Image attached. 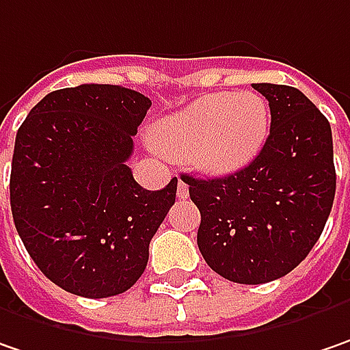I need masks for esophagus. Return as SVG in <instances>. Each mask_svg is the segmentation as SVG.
I'll return each mask as SVG.
<instances>
[{
    "label": "esophagus",
    "instance_id": "34e87169",
    "mask_svg": "<svg viewBox=\"0 0 350 350\" xmlns=\"http://www.w3.org/2000/svg\"><path fill=\"white\" fill-rule=\"evenodd\" d=\"M188 184L184 182V180H178V190H176V196L180 198V200H186L188 198Z\"/></svg>",
    "mask_w": 350,
    "mask_h": 350
}]
</instances>
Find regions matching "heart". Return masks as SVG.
Returning a JSON list of instances; mask_svg holds the SVG:
<instances>
[{"label":"heart","mask_w":350,"mask_h":350,"mask_svg":"<svg viewBox=\"0 0 350 350\" xmlns=\"http://www.w3.org/2000/svg\"><path fill=\"white\" fill-rule=\"evenodd\" d=\"M270 133V107L258 92H213L162 117L150 131L154 146L190 157L205 174H231L258 157Z\"/></svg>","instance_id":"b5f03b06"}]
</instances>
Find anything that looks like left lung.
Here are the masks:
<instances>
[{
  "mask_svg": "<svg viewBox=\"0 0 350 350\" xmlns=\"http://www.w3.org/2000/svg\"><path fill=\"white\" fill-rule=\"evenodd\" d=\"M252 88L270 107V135L258 157L223 178L182 174L202 213L200 252L237 284L292 272L323 233L337 184L325 115L292 85Z\"/></svg>",
  "mask_w": 350,
  "mask_h": 350,
  "instance_id": "8db88e82",
  "label": "left lung"
}]
</instances>
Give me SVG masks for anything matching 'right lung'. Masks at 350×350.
Instances as JSON below:
<instances>
[{
	"mask_svg": "<svg viewBox=\"0 0 350 350\" xmlns=\"http://www.w3.org/2000/svg\"><path fill=\"white\" fill-rule=\"evenodd\" d=\"M150 99L121 85L51 92L15 137L9 198L15 229L40 272L70 294L127 292L176 202L178 180L145 190L127 160Z\"/></svg>",
	"mask_w": 350,
	"mask_h": 350,
	"instance_id": "obj_1",
	"label": "right lung"
}]
</instances>
